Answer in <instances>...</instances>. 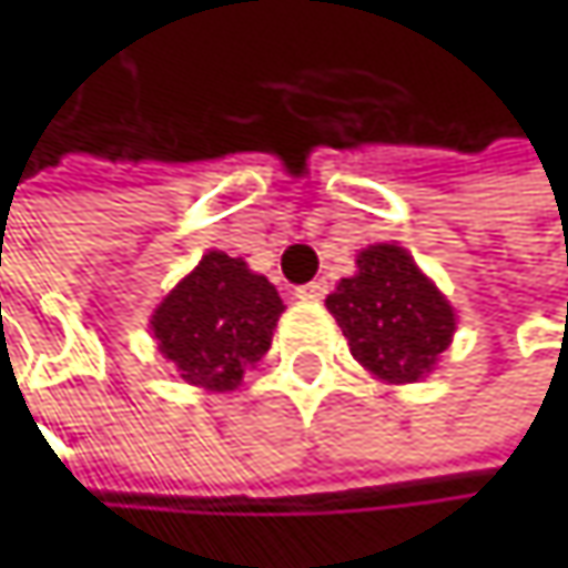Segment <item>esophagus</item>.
<instances>
[{
  "label": "esophagus",
  "mask_w": 568,
  "mask_h": 568,
  "mask_svg": "<svg viewBox=\"0 0 568 568\" xmlns=\"http://www.w3.org/2000/svg\"><path fill=\"white\" fill-rule=\"evenodd\" d=\"M325 292H328V283H325V280H312V283L295 288V295H298L302 302H318V298H325Z\"/></svg>",
  "instance_id": "obj_1"
}]
</instances>
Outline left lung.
<instances>
[{"mask_svg":"<svg viewBox=\"0 0 568 568\" xmlns=\"http://www.w3.org/2000/svg\"><path fill=\"white\" fill-rule=\"evenodd\" d=\"M355 362L404 385L424 378L454 335V308L417 263L392 243L368 246L358 273L325 298Z\"/></svg>","mask_w":568,"mask_h":568,"instance_id":"left-lung-1","label":"left lung"}]
</instances>
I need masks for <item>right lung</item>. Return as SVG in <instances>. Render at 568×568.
Listing matches in <instances>:
<instances>
[{
  "label": "right lung",
  "mask_w": 568,
  "mask_h": 568,
  "mask_svg": "<svg viewBox=\"0 0 568 568\" xmlns=\"http://www.w3.org/2000/svg\"><path fill=\"white\" fill-rule=\"evenodd\" d=\"M283 308L266 276L213 250L158 305L151 328L186 385L233 392L270 352Z\"/></svg>",
  "instance_id": "1"
}]
</instances>
